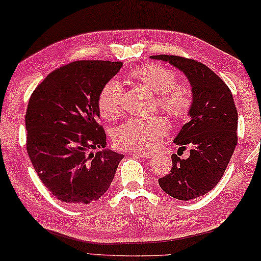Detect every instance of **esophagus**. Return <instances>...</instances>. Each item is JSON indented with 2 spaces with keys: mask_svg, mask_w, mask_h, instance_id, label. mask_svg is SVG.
I'll return each mask as SVG.
<instances>
[{
  "mask_svg": "<svg viewBox=\"0 0 261 261\" xmlns=\"http://www.w3.org/2000/svg\"><path fill=\"white\" fill-rule=\"evenodd\" d=\"M133 154L136 157H141V158H151V156H152V153L143 152V151H134Z\"/></svg>",
  "mask_w": 261,
  "mask_h": 261,
  "instance_id": "obj_1",
  "label": "esophagus"
}]
</instances>
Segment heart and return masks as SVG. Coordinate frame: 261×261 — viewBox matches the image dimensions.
Returning a JSON list of instances; mask_svg holds the SVG:
<instances>
[{
	"label": "heart",
	"instance_id": "obj_1",
	"mask_svg": "<svg viewBox=\"0 0 261 261\" xmlns=\"http://www.w3.org/2000/svg\"><path fill=\"white\" fill-rule=\"evenodd\" d=\"M130 76L158 94V107L171 118L180 120L189 114L194 103L193 89L185 82H175L176 74L172 68L149 63L132 71ZM121 100L120 84L117 80L108 81L97 97L100 116L107 120L118 118L121 112ZM166 130V121L161 117L135 118L118 126L112 138L119 149L148 151L156 147Z\"/></svg>",
	"mask_w": 261,
	"mask_h": 261
}]
</instances>
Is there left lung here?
<instances>
[{"label": "left lung", "mask_w": 261, "mask_h": 261, "mask_svg": "<svg viewBox=\"0 0 261 261\" xmlns=\"http://www.w3.org/2000/svg\"><path fill=\"white\" fill-rule=\"evenodd\" d=\"M185 73L193 88L190 120L182 127L174 143L190 148V156L172 154L171 172L158 180L173 198L190 200L211 191L225 173L237 144L239 117L231 91L211 68L195 59L157 55Z\"/></svg>", "instance_id": "1"}]
</instances>
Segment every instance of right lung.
<instances>
[{
	"instance_id": "obj_1",
	"label": "right lung",
	"mask_w": 261,
	"mask_h": 261,
	"mask_svg": "<svg viewBox=\"0 0 261 261\" xmlns=\"http://www.w3.org/2000/svg\"><path fill=\"white\" fill-rule=\"evenodd\" d=\"M121 66V62H72L54 70L31 95L27 153L40 180L61 202L86 205L102 197L125 157L103 149L107 135L97 121L99 91Z\"/></svg>"
}]
</instances>
